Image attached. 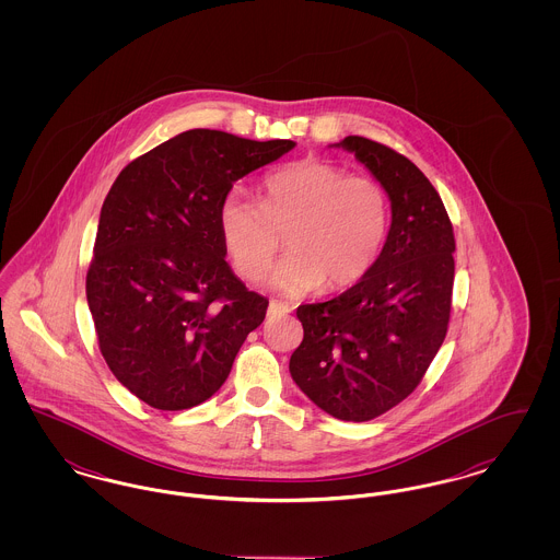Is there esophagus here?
<instances>
[{"mask_svg": "<svg viewBox=\"0 0 560 560\" xmlns=\"http://www.w3.org/2000/svg\"><path fill=\"white\" fill-rule=\"evenodd\" d=\"M288 313H290V308H288L285 304H281V302H277V300H270V304H268L267 308L268 319H275V317H285Z\"/></svg>", "mask_w": 560, "mask_h": 560, "instance_id": "esophagus-1", "label": "esophagus"}]
</instances>
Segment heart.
Instances as JSON below:
<instances>
[{
	"label": "heart",
	"mask_w": 560,
	"mask_h": 560,
	"mask_svg": "<svg viewBox=\"0 0 560 560\" xmlns=\"http://www.w3.org/2000/svg\"><path fill=\"white\" fill-rule=\"evenodd\" d=\"M390 203L380 183L348 176L320 160H300L270 172L260 203L233 190L220 206L218 224L226 252L247 279H258L281 247L290 254L272 268L268 285L300 298L345 292L372 270L388 233Z\"/></svg>",
	"instance_id": "heart-1"
}]
</instances>
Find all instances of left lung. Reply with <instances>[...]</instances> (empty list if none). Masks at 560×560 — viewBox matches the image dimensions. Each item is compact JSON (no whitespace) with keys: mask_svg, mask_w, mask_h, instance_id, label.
I'll list each match as a JSON object with an SVG mask.
<instances>
[{"mask_svg":"<svg viewBox=\"0 0 560 560\" xmlns=\"http://www.w3.org/2000/svg\"><path fill=\"white\" fill-rule=\"evenodd\" d=\"M329 147L352 153L386 190L390 229L357 285L298 306L304 340L290 373L325 413L368 422L413 393L445 340L455 241L439 192L407 158L363 136Z\"/></svg>","mask_w":560,"mask_h":560,"instance_id":"left-lung-1","label":"left lung"}]
</instances>
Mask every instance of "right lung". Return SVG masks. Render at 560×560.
<instances>
[{"label": "right lung", "instance_id": "right-lung-1", "mask_svg": "<svg viewBox=\"0 0 560 560\" xmlns=\"http://www.w3.org/2000/svg\"><path fill=\"white\" fill-rule=\"evenodd\" d=\"M293 140L188 130L121 170L101 210L85 279L113 375L161 411L190 409L229 377L267 315L229 267L218 212L233 185Z\"/></svg>", "mask_w": 560, "mask_h": 560}]
</instances>
